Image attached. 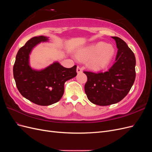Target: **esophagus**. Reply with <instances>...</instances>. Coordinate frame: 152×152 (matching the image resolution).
<instances>
[{
    "label": "esophagus",
    "instance_id": "esophagus-1",
    "mask_svg": "<svg viewBox=\"0 0 152 152\" xmlns=\"http://www.w3.org/2000/svg\"><path fill=\"white\" fill-rule=\"evenodd\" d=\"M77 73H80L82 72V69L80 66L77 67Z\"/></svg>",
    "mask_w": 152,
    "mask_h": 152
}]
</instances>
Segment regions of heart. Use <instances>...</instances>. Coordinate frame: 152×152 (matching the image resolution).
Listing matches in <instances>:
<instances>
[{"label": "heart", "mask_w": 152, "mask_h": 152, "mask_svg": "<svg viewBox=\"0 0 152 152\" xmlns=\"http://www.w3.org/2000/svg\"><path fill=\"white\" fill-rule=\"evenodd\" d=\"M115 54V48L112 44L99 42L78 50V59L88 61L89 66L94 70H102L107 68Z\"/></svg>", "instance_id": "heart-1"}]
</instances>
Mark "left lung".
<instances>
[{
  "instance_id": "1",
  "label": "left lung",
  "mask_w": 152,
  "mask_h": 152,
  "mask_svg": "<svg viewBox=\"0 0 152 152\" xmlns=\"http://www.w3.org/2000/svg\"><path fill=\"white\" fill-rule=\"evenodd\" d=\"M115 40L118 51L115 63L108 72L96 73L84 72L87 77L85 93L91 103L99 106L117 103L126 97L136 78V58L121 38Z\"/></svg>"
}]
</instances>
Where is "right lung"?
<instances>
[{
    "instance_id": "right-lung-1",
    "label": "right lung",
    "mask_w": 152,
    "mask_h": 152,
    "mask_svg": "<svg viewBox=\"0 0 152 152\" xmlns=\"http://www.w3.org/2000/svg\"><path fill=\"white\" fill-rule=\"evenodd\" d=\"M45 36L34 37L21 47L16 54L13 66V75L20 94L32 103L48 106L59 102L64 93L65 82L77 75L75 65L63 67L58 61L41 70H35L30 65V54L41 42H48Z\"/></svg>"
}]
</instances>
